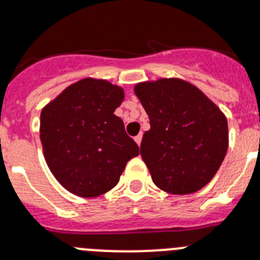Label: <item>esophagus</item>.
I'll return each instance as SVG.
<instances>
[{
  "mask_svg": "<svg viewBox=\"0 0 260 260\" xmlns=\"http://www.w3.org/2000/svg\"><path fill=\"white\" fill-rule=\"evenodd\" d=\"M141 140H143V134H139L136 137H135V141H136L139 147L141 145Z\"/></svg>",
  "mask_w": 260,
  "mask_h": 260,
  "instance_id": "1",
  "label": "esophagus"
}]
</instances>
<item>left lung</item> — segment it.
I'll return each mask as SVG.
<instances>
[{"label": "left lung", "mask_w": 260, "mask_h": 260, "mask_svg": "<svg viewBox=\"0 0 260 260\" xmlns=\"http://www.w3.org/2000/svg\"><path fill=\"white\" fill-rule=\"evenodd\" d=\"M135 93L149 116L141 158L154 185L191 194L214 177L229 148L228 119L200 88L180 78L141 82Z\"/></svg>", "instance_id": "obj_1"}]
</instances>
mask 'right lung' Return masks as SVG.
I'll use <instances>...</instances> for the list:
<instances>
[{
  "mask_svg": "<svg viewBox=\"0 0 260 260\" xmlns=\"http://www.w3.org/2000/svg\"><path fill=\"white\" fill-rule=\"evenodd\" d=\"M123 87L84 78L70 84L41 112L39 137L50 172L70 193L95 198L117 185L139 147L115 110Z\"/></svg>",
  "mask_w": 260,
  "mask_h": 260,
  "instance_id": "add662e5",
  "label": "right lung"
}]
</instances>
